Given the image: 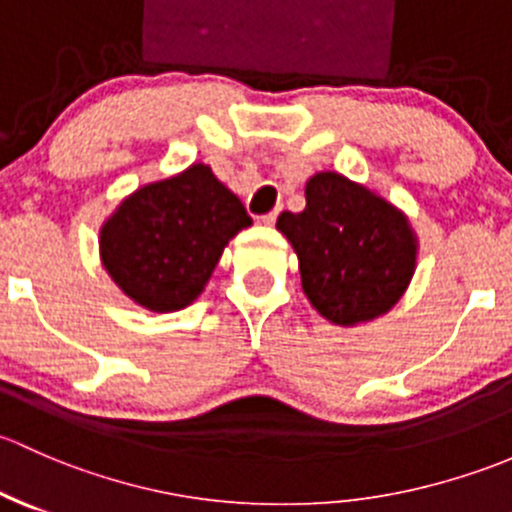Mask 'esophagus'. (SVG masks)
<instances>
[{
  "mask_svg": "<svg viewBox=\"0 0 512 512\" xmlns=\"http://www.w3.org/2000/svg\"><path fill=\"white\" fill-rule=\"evenodd\" d=\"M278 212H281V207H276V209H273V212L263 214V217H261V224L271 226V224H273V221H276V217H278Z\"/></svg>",
  "mask_w": 512,
  "mask_h": 512,
  "instance_id": "esophagus-1",
  "label": "esophagus"
}]
</instances>
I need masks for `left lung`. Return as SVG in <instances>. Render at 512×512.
Here are the masks:
<instances>
[{"label": "left lung", "mask_w": 512, "mask_h": 512, "mask_svg": "<svg viewBox=\"0 0 512 512\" xmlns=\"http://www.w3.org/2000/svg\"><path fill=\"white\" fill-rule=\"evenodd\" d=\"M276 229L298 254L303 293L335 325L384 315L412 281L416 236L407 217L337 172L310 177L305 209L283 212Z\"/></svg>", "instance_id": "obj_1"}]
</instances>
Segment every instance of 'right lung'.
I'll list each match as a JSON object with an SVG mask.
<instances>
[{"mask_svg": "<svg viewBox=\"0 0 512 512\" xmlns=\"http://www.w3.org/2000/svg\"><path fill=\"white\" fill-rule=\"evenodd\" d=\"M251 226L244 204L207 165L130 194L100 229V258L128 298L152 313L187 308L221 251Z\"/></svg>", "mask_w": 512, "mask_h": 512, "instance_id": "obj_1", "label": "right lung"}]
</instances>
